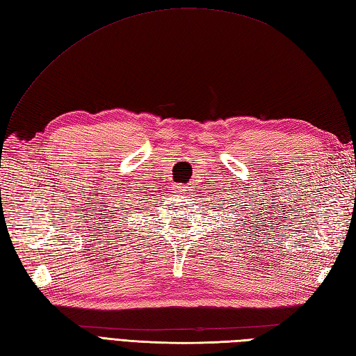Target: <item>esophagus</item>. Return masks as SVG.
Wrapping results in <instances>:
<instances>
[{"mask_svg":"<svg viewBox=\"0 0 356 356\" xmlns=\"http://www.w3.org/2000/svg\"><path fill=\"white\" fill-rule=\"evenodd\" d=\"M178 190L181 193H192L193 192V188L192 187H187V186H184V187H178Z\"/></svg>","mask_w":356,"mask_h":356,"instance_id":"1","label":"esophagus"}]
</instances>
